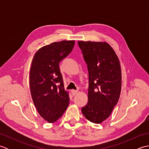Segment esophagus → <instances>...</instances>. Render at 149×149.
<instances>
[{
    "instance_id": "obj_1",
    "label": "esophagus",
    "mask_w": 149,
    "mask_h": 149,
    "mask_svg": "<svg viewBox=\"0 0 149 149\" xmlns=\"http://www.w3.org/2000/svg\"><path fill=\"white\" fill-rule=\"evenodd\" d=\"M77 93H78V91H77V90H72V95L74 96H75V95H76Z\"/></svg>"
}]
</instances>
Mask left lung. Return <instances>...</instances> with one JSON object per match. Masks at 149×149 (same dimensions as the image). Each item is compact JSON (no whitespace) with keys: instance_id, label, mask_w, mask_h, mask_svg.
I'll use <instances>...</instances> for the list:
<instances>
[{"instance_id":"8db88e82","label":"left lung","mask_w":149,"mask_h":149,"mask_svg":"<svg viewBox=\"0 0 149 149\" xmlns=\"http://www.w3.org/2000/svg\"><path fill=\"white\" fill-rule=\"evenodd\" d=\"M88 71V101L81 111L87 120L100 123L108 118L121 91V68L115 52L106 42H78Z\"/></svg>"}]
</instances>
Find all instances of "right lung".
I'll return each mask as SVG.
<instances>
[{
    "mask_svg": "<svg viewBox=\"0 0 149 149\" xmlns=\"http://www.w3.org/2000/svg\"><path fill=\"white\" fill-rule=\"evenodd\" d=\"M75 42H54L41 48L31 64L29 80L31 96L40 116L49 123L62 116L69 104L59 63L70 54Z\"/></svg>",
    "mask_w": 149,
    "mask_h": 149,
    "instance_id": "add662e5",
    "label": "right lung"
}]
</instances>
